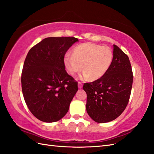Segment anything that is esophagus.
Listing matches in <instances>:
<instances>
[{"label":"esophagus","mask_w":154,"mask_h":154,"mask_svg":"<svg viewBox=\"0 0 154 154\" xmlns=\"http://www.w3.org/2000/svg\"><path fill=\"white\" fill-rule=\"evenodd\" d=\"M83 87V85H82V82H81V81H79L78 82V87H79V89H81Z\"/></svg>","instance_id":"esophagus-1"}]
</instances>
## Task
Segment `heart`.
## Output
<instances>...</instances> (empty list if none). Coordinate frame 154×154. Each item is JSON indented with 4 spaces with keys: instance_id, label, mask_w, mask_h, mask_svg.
I'll return each instance as SVG.
<instances>
[{
    "instance_id": "heart-1",
    "label": "heart",
    "mask_w": 154,
    "mask_h": 154,
    "mask_svg": "<svg viewBox=\"0 0 154 154\" xmlns=\"http://www.w3.org/2000/svg\"><path fill=\"white\" fill-rule=\"evenodd\" d=\"M113 57V52L109 47L84 43L75 47L72 55H65L64 64L71 75L80 71L83 66V77L89 76L91 79H97L109 70Z\"/></svg>"
}]
</instances>
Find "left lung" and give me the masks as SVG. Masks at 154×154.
<instances>
[{
  "label": "left lung",
  "mask_w": 154,
  "mask_h": 154,
  "mask_svg": "<svg viewBox=\"0 0 154 154\" xmlns=\"http://www.w3.org/2000/svg\"><path fill=\"white\" fill-rule=\"evenodd\" d=\"M109 70L97 80L83 85L87 112L99 123L110 122L125 110L131 94L133 73L129 57L116 45Z\"/></svg>",
  "instance_id": "8db88e82"
}]
</instances>
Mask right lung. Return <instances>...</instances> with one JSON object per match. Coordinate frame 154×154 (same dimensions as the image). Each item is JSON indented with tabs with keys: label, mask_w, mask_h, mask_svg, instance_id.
<instances>
[{
	"label": "right lung",
	"mask_w": 154,
	"mask_h": 154,
	"mask_svg": "<svg viewBox=\"0 0 154 154\" xmlns=\"http://www.w3.org/2000/svg\"><path fill=\"white\" fill-rule=\"evenodd\" d=\"M78 39L50 37L32 47L23 65L21 83L26 104L42 122L62 119L78 90V83L65 71L64 57Z\"/></svg>",
	"instance_id": "1"
}]
</instances>
